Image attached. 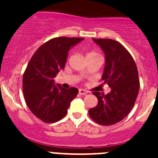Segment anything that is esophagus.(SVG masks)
<instances>
[{"label":"esophagus","instance_id":"1","mask_svg":"<svg viewBox=\"0 0 158 158\" xmlns=\"http://www.w3.org/2000/svg\"><path fill=\"white\" fill-rule=\"evenodd\" d=\"M79 93L81 95H86L88 94V92L86 90H84V89H79Z\"/></svg>","mask_w":158,"mask_h":158}]
</instances>
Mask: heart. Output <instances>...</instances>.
I'll return each instance as SVG.
<instances>
[{"mask_svg":"<svg viewBox=\"0 0 158 158\" xmlns=\"http://www.w3.org/2000/svg\"><path fill=\"white\" fill-rule=\"evenodd\" d=\"M92 58H101V56L96 51H89L86 53V59H92Z\"/></svg>","mask_w":158,"mask_h":158,"instance_id":"obj_1","label":"heart"}]
</instances>
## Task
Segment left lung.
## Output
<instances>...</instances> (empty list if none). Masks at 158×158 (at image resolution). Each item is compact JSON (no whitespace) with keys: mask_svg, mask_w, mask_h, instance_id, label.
<instances>
[{"mask_svg":"<svg viewBox=\"0 0 158 158\" xmlns=\"http://www.w3.org/2000/svg\"><path fill=\"white\" fill-rule=\"evenodd\" d=\"M106 55V66L102 76L111 92L107 95L94 92L98 105L89 110L91 118L102 125H112L123 120L130 113L140 88L136 63L130 52L118 41L92 39Z\"/></svg>","mask_w":158,"mask_h":158,"instance_id":"obj_1","label":"left lung"}]
</instances>
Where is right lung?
<instances>
[{
    "instance_id": "obj_1",
    "label": "right lung",
    "mask_w": 158,
    "mask_h": 158,
    "mask_svg": "<svg viewBox=\"0 0 158 158\" xmlns=\"http://www.w3.org/2000/svg\"><path fill=\"white\" fill-rule=\"evenodd\" d=\"M82 37L60 36L38 48L30 59L23 76L25 102L33 114L46 123H53L66 116L70 102L79 90L54 85V78L64 69L68 52Z\"/></svg>"
}]
</instances>
